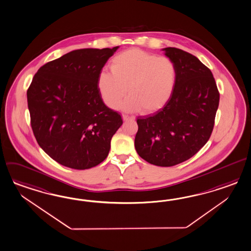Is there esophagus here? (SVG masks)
<instances>
[{"label":"esophagus","mask_w":251,"mask_h":251,"mask_svg":"<svg viewBox=\"0 0 251 251\" xmlns=\"http://www.w3.org/2000/svg\"><path fill=\"white\" fill-rule=\"evenodd\" d=\"M122 120L124 121V122H126V121H129V120H134V117H129L128 115H122Z\"/></svg>","instance_id":"esophagus-1"}]
</instances>
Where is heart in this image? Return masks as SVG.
Wrapping results in <instances>:
<instances>
[{"mask_svg": "<svg viewBox=\"0 0 251 251\" xmlns=\"http://www.w3.org/2000/svg\"><path fill=\"white\" fill-rule=\"evenodd\" d=\"M176 83L173 61L139 49L116 55L111 61V72L102 71L98 77L99 93L106 106L117 107L128 91L129 96L122 101L121 107L129 112L142 109L145 114L156 112L167 105Z\"/></svg>", "mask_w": 251, "mask_h": 251, "instance_id": "b5f03b06", "label": "heart"}]
</instances>
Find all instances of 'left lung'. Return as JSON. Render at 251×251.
<instances>
[{
	"label": "left lung",
	"mask_w": 251,
	"mask_h": 251,
	"mask_svg": "<svg viewBox=\"0 0 251 251\" xmlns=\"http://www.w3.org/2000/svg\"><path fill=\"white\" fill-rule=\"evenodd\" d=\"M175 63V90L166 106L138 117L134 145L138 154L158 167H173L202 148L213 131L220 95L211 70L192 54L163 49Z\"/></svg>",
	"instance_id": "obj_1"
}]
</instances>
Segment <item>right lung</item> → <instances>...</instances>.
Listing matches in <instances>:
<instances>
[{
  "mask_svg": "<svg viewBox=\"0 0 251 251\" xmlns=\"http://www.w3.org/2000/svg\"><path fill=\"white\" fill-rule=\"evenodd\" d=\"M119 47L81 49L38 69L26 92L39 146L64 167L88 169L106 159L122 116L104 104L98 77Z\"/></svg>",
  "mask_w": 251,
  "mask_h": 251,
  "instance_id": "add662e5",
  "label": "right lung"
}]
</instances>
